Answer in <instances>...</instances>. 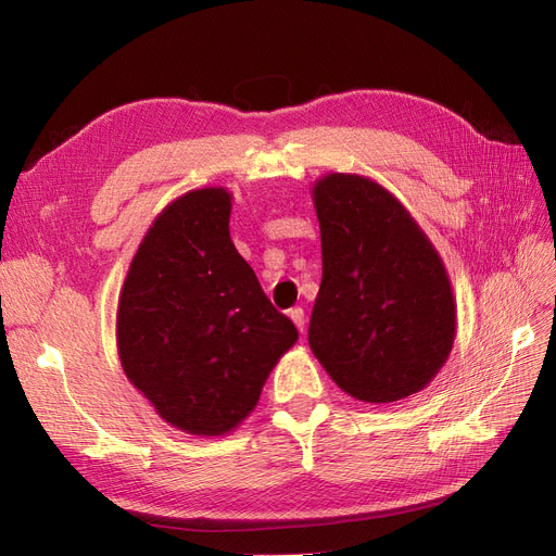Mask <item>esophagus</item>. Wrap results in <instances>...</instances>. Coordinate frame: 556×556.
<instances>
[{
    "label": "esophagus",
    "mask_w": 556,
    "mask_h": 556,
    "mask_svg": "<svg viewBox=\"0 0 556 556\" xmlns=\"http://www.w3.org/2000/svg\"><path fill=\"white\" fill-rule=\"evenodd\" d=\"M290 317H292V323L296 325V329L304 333V325H306V317H304V308H292L290 311Z\"/></svg>",
    "instance_id": "34e87169"
}]
</instances>
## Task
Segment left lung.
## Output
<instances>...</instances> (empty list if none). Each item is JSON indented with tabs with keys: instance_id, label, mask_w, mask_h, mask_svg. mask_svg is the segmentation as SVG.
I'll return each instance as SVG.
<instances>
[{
	"instance_id": "obj_1",
	"label": "left lung",
	"mask_w": 556,
	"mask_h": 556,
	"mask_svg": "<svg viewBox=\"0 0 556 556\" xmlns=\"http://www.w3.org/2000/svg\"><path fill=\"white\" fill-rule=\"evenodd\" d=\"M323 282L308 343L329 378L366 403L401 401L435 378L457 333L445 264L401 201L357 174L313 185Z\"/></svg>"
}]
</instances>
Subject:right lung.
I'll list each match as a JSON object with an SVG mask.
<instances>
[{
    "instance_id": "obj_1",
    "label": "right lung",
    "mask_w": 556,
    "mask_h": 556,
    "mask_svg": "<svg viewBox=\"0 0 556 556\" xmlns=\"http://www.w3.org/2000/svg\"><path fill=\"white\" fill-rule=\"evenodd\" d=\"M229 215L225 188L190 190L166 204L117 299L125 376L164 422L192 435L237 429L299 339L239 255Z\"/></svg>"
}]
</instances>
